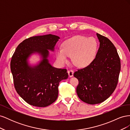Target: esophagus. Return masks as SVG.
<instances>
[{
	"instance_id": "obj_1",
	"label": "esophagus",
	"mask_w": 130,
	"mask_h": 130,
	"mask_svg": "<svg viewBox=\"0 0 130 130\" xmlns=\"http://www.w3.org/2000/svg\"><path fill=\"white\" fill-rule=\"evenodd\" d=\"M68 75H69V77L73 76L74 71H73V70H68Z\"/></svg>"
}]
</instances>
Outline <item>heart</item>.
<instances>
[{"instance_id": "1", "label": "heart", "mask_w": 130, "mask_h": 130, "mask_svg": "<svg viewBox=\"0 0 130 130\" xmlns=\"http://www.w3.org/2000/svg\"><path fill=\"white\" fill-rule=\"evenodd\" d=\"M96 49L97 43L95 38L78 35L63 43L62 49H56L55 55L57 61L63 65L69 62V57H73L74 63L82 68L92 62Z\"/></svg>"}]
</instances>
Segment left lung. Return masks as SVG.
I'll list each match as a JSON object with an SVG mask.
<instances>
[{"mask_svg":"<svg viewBox=\"0 0 130 130\" xmlns=\"http://www.w3.org/2000/svg\"><path fill=\"white\" fill-rule=\"evenodd\" d=\"M96 36L100 46L95 58L89 65L74 74L78 81L76 87L78 98L90 105L103 103L111 95L118 82L121 66L112 42L98 33Z\"/></svg>","mask_w":130,"mask_h":130,"instance_id":"8db88e82","label":"left lung"}]
</instances>
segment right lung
<instances>
[{"label": "right lung", "instance_id": "right-lung-1", "mask_svg": "<svg viewBox=\"0 0 130 130\" xmlns=\"http://www.w3.org/2000/svg\"><path fill=\"white\" fill-rule=\"evenodd\" d=\"M60 37L52 34L31 37L15 49L11 61L14 88L27 103L36 107H46L58 97L60 82L68 77L66 69L56 68L48 60L49 51L54 52ZM37 53L42 57L37 65L31 66L28 59Z\"/></svg>", "mask_w": 130, "mask_h": 130}]
</instances>
